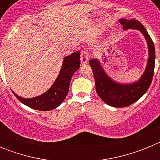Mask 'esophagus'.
Returning <instances> with one entry per match:
<instances>
[{
	"mask_svg": "<svg viewBox=\"0 0 160 160\" xmlns=\"http://www.w3.org/2000/svg\"><path fill=\"white\" fill-rule=\"evenodd\" d=\"M89 61V53L87 50H82L81 52V63L82 65L87 64Z\"/></svg>",
	"mask_w": 160,
	"mask_h": 160,
	"instance_id": "esophagus-1",
	"label": "esophagus"
}]
</instances>
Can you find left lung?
Masks as SVG:
<instances>
[{
  "mask_svg": "<svg viewBox=\"0 0 160 160\" xmlns=\"http://www.w3.org/2000/svg\"><path fill=\"white\" fill-rule=\"evenodd\" d=\"M118 22L122 25L123 30L131 29L139 31L146 40L148 58L146 68L141 77L132 82H118L107 74L98 59H91L90 66L94 73L98 95L107 105L114 107H126L139 99L148 91L155 70V49L148 31L138 21L121 18Z\"/></svg>",
  "mask_w": 160,
  "mask_h": 160,
  "instance_id": "obj_1",
  "label": "left lung"
}]
</instances>
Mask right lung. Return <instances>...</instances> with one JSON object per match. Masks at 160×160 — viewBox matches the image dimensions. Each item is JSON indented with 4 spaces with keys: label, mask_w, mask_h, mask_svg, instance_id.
Wrapping results in <instances>:
<instances>
[{
    "label": "right lung",
    "mask_w": 160,
    "mask_h": 160,
    "mask_svg": "<svg viewBox=\"0 0 160 160\" xmlns=\"http://www.w3.org/2000/svg\"><path fill=\"white\" fill-rule=\"evenodd\" d=\"M80 66V52L76 51L63 58L60 72L54 82L46 92L33 98H23L12 91L18 100L25 106L42 111H51L63 102L69 91L73 74Z\"/></svg>",
    "instance_id": "obj_1"
}]
</instances>
